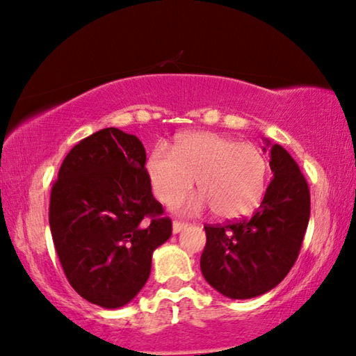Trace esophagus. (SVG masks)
<instances>
[{
  "mask_svg": "<svg viewBox=\"0 0 356 356\" xmlns=\"http://www.w3.org/2000/svg\"><path fill=\"white\" fill-rule=\"evenodd\" d=\"M186 226H188V222H185V221H174L172 222V232L177 234V232L182 231V229H185Z\"/></svg>",
  "mask_w": 356,
  "mask_h": 356,
  "instance_id": "obj_1",
  "label": "esophagus"
}]
</instances>
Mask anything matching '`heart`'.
<instances>
[{
	"label": "heart",
	"instance_id": "heart-1",
	"mask_svg": "<svg viewBox=\"0 0 356 356\" xmlns=\"http://www.w3.org/2000/svg\"><path fill=\"white\" fill-rule=\"evenodd\" d=\"M147 174L155 196L176 206L196 180L201 196L190 210L210 206L222 220L242 218L262 202L268 182V160L262 149L236 138L197 131L180 138L174 154L166 147L154 149L147 160Z\"/></svg>",
	"mask_w": 356,
	"mask_h": 356
}]
</instances>
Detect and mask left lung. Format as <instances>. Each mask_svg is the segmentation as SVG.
Here are the masks:
<instances>
[{"instance_id":"8db88e82","label":"left lung","mask_w":356,"mask_h":356,"mask_svg":"<svg viewBox=\"0 0 356 356\" xmlns=\"http://www.w3.org/2000/svg\"><path fill=\"white\" fill-rule=\"evenodd\" d=\"M270 146V141H267ZM273 179L250 218L206 225L201 272L210 286L234 300L272 291L291 272L309 222L308 182L280 144L270 149Z\"/></svg>"}]
</instances>
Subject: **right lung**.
Segmentation results:
<instances>
[{"instance_id":"add662e5","label":"right lung","mask_w":356,"mask_h":356,"mask_svg":"<svg viewBox=\"0 0 356 356\" xmlns=\"http://www.w3.org/2000/svg\"><path fill=\"white\" fill-rule=\"evenodd\" d=\"M144 165L135 135L104 129L72 147L51 186L48 220L65 278L106 309L136 297L172 234Z\"/></svg>"}]
</instances>
